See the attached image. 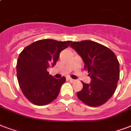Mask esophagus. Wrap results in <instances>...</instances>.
Listing matches in <instances>:
<instances>
[{
  "mask_svg": "<svg viewBox=\"0 0 131 131\" xmlns=\"http://www.w3.org/2000/svg\"><path fill=\"white\" fill-rule=\"evenodd\" d=\"M69 81H70V82H72V83H73V82H75V80H73V79H72V78H69Z\"/></svg>",
  "mask_w": 131,
  "mask_h": 131,
  "instance_id": "1",
  "label": "esophagus"
}]
</instances>
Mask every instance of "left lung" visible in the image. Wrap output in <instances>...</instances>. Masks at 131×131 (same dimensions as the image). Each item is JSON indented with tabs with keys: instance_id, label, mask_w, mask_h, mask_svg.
I'll use <instances>...</instances> for the list:
<instances>
[{
	"instance_id": "1",
	"label": "left lung",
	"mask_w": 131,
	"mask_h": 131,
	"mask_svg": "<svg viewBox=\"0 0 131 131\" xmlns=\"http://www.w3.org/2000/svg\"><path fill=\"white\" fill-rule=\"evenodd\" d=\"M70 46L82 57L84 69L91 78L89 84L82 82L83 88L77 92L78 99L90 107L101 105L114 94L120 78L116 54L110 48L89 40L73 42Z\"/></svg>"
}]
</instances>
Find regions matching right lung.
Here are the masks:
<instances>
[{
    "mask_svg": "<svg viewBox=\"0 0 131 131\" xmlns=\"http://www.w3.org/2000/svg\"><path fill=\"white\" fill-rule=\"evenodd\" d=\"M71 43V41L39 40L19 53L16 65L17 81L24 95L32 103L45 105L57 98L66 78L55 79L47 69L54 67L60 53Z\"/></svg>",
    "mask_w": 131,
    "mask_h": 131,
    "instance_id": "add662e5",
    "label": "right lung"
}]
</instances>
